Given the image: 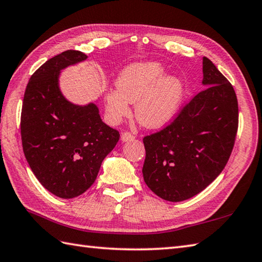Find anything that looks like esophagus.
I'll use <instances>...</instances> for the list:
<instances>
[{
    "mask_svg": "<svg viewBox=\"0 0 262 262\" xmlns=\"http://www.w3.org/2000/svg\"><path fill=\"white\" fill-rule=\"evenodd\" d=\"M135 136L129 132H124L121 134V141L122 142H128V141H134Z\"/></svg>",
    "mask_w": 262,
    "mask_h": 262,
    "instance_id": "esophagus-1",
    "label": "esophagus"
}]
</instances>
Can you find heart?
Instances as JSON below:
<instances>
[{"label": "heart", "mask_w": 262, "mask_h": 262, "mask_svg": "<svg viewBox=\"0 0 262 262\" xmlns=\"http://www.w3.org/2000/svg\"><path fill=\"white\" fill-rule=\"evenodd\" d=\"M165 75L158 62H141L126 67L116 80L117 90L105 94L106 112L119 121L130 114L129 103L135 104V115L143 126L161 127L171 119L181 104L184 86L181 79Z\"/></svg>", "instance_id": "heart-1"}]
</instances>
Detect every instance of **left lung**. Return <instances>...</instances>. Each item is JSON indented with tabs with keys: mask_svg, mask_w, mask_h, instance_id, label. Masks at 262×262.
Segmentation results:
<instances>
[{
	"mask_svg": "<svg viewBox=\"0 0 262 262\" xmlns=\"http://www.w3.org/2000/svg\"><path fill=\"white\" fill-rule=\"evenodd\" d=\"M203 85L170 124L143 138L147 187L170 202L202 192L232 155L238 128V103L232 84L203 56Z\"/></svg>",
	"mask_w": 262,
	"mask_h": 262,
	"instance_id": "left-lung-1",
	"label": "left lung"
}]
</instances>
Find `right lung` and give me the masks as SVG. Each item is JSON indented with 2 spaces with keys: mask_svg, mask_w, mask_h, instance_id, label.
<instances>
[{
  "mask_svg": "<svg viewBox=\"0 0 262 262\" xmlns=\"http://www.w3.org/2000/svg\"><path fill=\"white\" fill-rule=\"evenodd\" d=\"M86 58L76 50L53 56L32 75L24 95L20 130L26 160L38 182L61 199L92 186L120 137L102 121L94 103L75 105L59 90L60 70Z\"/></svg>",
  "mask_w": 262,
  "mask_h": 262,
  "instance_id": "right-lung-1",
  "label": "right lung"
}]
</instances>
